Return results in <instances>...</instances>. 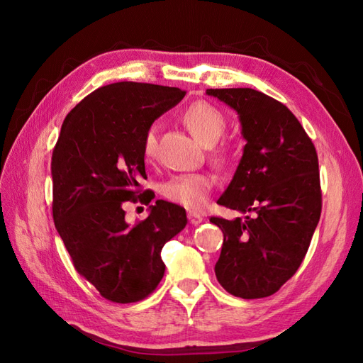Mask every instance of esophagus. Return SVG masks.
I'll return each instance as SVG.
<instances>
[{
	"mask_svg": "<svg viewBox=\"0 0 363 363\" xmlns=\"http://www.w3.org/2000/svg\"><path fill=\"white\" fill-rule=\"evenodd\" d=\"M188 219H189V223H191L192 225H199V224L203 221V216H201L200 213L189 212V213H188Z\"/></svg>",
	"mask_w": 363,
	"mask_h": 363,
	"instance_id": "34e87169",
	"label": "esophagus"
}]
</instances>
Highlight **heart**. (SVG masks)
<instances>
[{
	"label": "heart",
	"mask_w": 363,
	"mask_h": 363,
	"mask_svg": "<svg viewBox=\"0 0 363 363\" xmlns=\"http://www.w3.org/2000/svg\"><path fill=\"white\" fill-rule=\"evenodd\" d=\"M183 123L191 130V133L204 145H213L223 135L225 128V118L218 108L206 101H195L183 113ZM157 148V127L147 128L142 151L147 160L152 159ZM215 157L219 160L227 159L225 148H216ZM215 180L212 175L203 172L175 175L162 186V195L171 203L183 206L189 211H201L207 204L208 196L213 189Z\"/></svg>",
	"instance_id": "obj_1"
}]
</instances>
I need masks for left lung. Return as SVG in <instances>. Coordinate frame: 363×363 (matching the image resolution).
<instances>
[{"instance_id": "1", "label": "left lung", "mask_w": 363, "mask_h": 363, "mask_svg": "<svg viewBox=\"0 0 363 363\" xmlns=\"http://www.w3.org/2000/svg\"><path fill=\"white\" fill-rule=\"evenodd\" d=\"M238 112L244 155L218 204L252 216H212L224 233L215 265L219 284L252 300L276 294L300 268L321 216L315 145L300 121L250 87L207 89Z\"/></svg>"}]
</instances>
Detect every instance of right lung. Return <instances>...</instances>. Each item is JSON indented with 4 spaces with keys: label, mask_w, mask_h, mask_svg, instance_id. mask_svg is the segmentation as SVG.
I'll return each instance as SVG.
<instances>
[{
    "label": "right lung",
    "mask_w": 363,
    "mask_h": 363,
    "mask_svg": "<svg viewBox=\"0 0 363 363\" xmlns=\"http://www.w3.org/2000/svg\"><path fill=\"white\" fill-rule=\"evenodd\" d=\"M184 91L119 82L87 95L65 118L51 157L52 218L77 272L106 300L135 303L157 288L163 245L180 233L184 208L163 200L144 221L130 225L124 204H150L139 191L147 179L142 140L148 127Z\"/></svg>",
    "instance_id": "add662e5"
}]
</instances>
